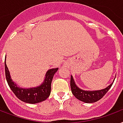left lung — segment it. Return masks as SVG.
Returning <instances> with one entry per match:
<instances>
[{
    "mask_svg": "<svg viewBox=\"0 0 123 123\" xmlns=\"http://www.w3.org/2000/svg\"><path fill=\"white\" fill-rule=\"evenodd\" d=\"M113 83L107 86L106 88L102 90H96V91H85L79 88L75 84L74 81L72 76L70 77V87L73 95L78 99L86 103H94L101 99L106 94V92H108V90L112 86Z\"/></svg>",
    "mask_w": 123,
    "mask_h": 123,
    "instance_id": "1",
    "label": "left lung"
}]
</instances>
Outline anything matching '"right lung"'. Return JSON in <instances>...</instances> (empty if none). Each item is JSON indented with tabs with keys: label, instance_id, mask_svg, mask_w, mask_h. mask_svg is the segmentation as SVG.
Returning a JSON list of instances; mask_svg holds the SVG:
<instances>
[{
	"label": "right lung",
	"instance_id": "add662e5",
	"mask_svg": "<svg viewBox=\"0 0 123 123\" xmlns=\"http://www.w3.org/2000/svg\"><path fill=\"white\" fill-rule=\"evenodd\" d=\"M58 68H52L49 70L45 75V79L42 84L37 88H31L29 89L19 88L14 83L11 76L7 65L6 64L5 58V74L6 80L9 88L13 91L15 95L19 99L27 103L35 104L37 103L45 101L50 96L51 90V82L53 76Z\"/></svg>",
	"mask_w": 123,
	"mask_h": 123
}]
</instances>
